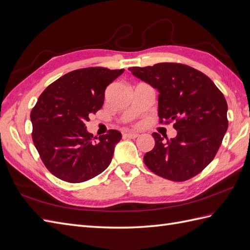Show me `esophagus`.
Wrapping results in <instances>:
<instances>
[{"label": "esophagus", "mask_w": 250, "mask_h": 250, "mask_svg": "<svg viewBox=\"0 0 250 250\" xmlns=\"http://www.w3.org/2000/svg\"><path fill=\"white\" fill-rule=\"evenodd\" d=\"M124 137L134 139V138H137L138 137V134L137 133H134V132H126V133L124 134Z\"/></svg>", "instance_id": "1"}]
</instances>
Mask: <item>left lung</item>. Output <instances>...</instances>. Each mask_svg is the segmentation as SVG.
Listing matches in <instances>:
<instances>
[{"instance_id": "obj_1", "label": "left lung", "mask_w": 250, "mask_h": 250, "mask_svg": "<svg viewBox=\"0 0 250 250\" xmlns=\"http://www.w3.org/2000/svg\"><path fill=\"white\" fill-rule=\"evenodd\" d=\"M129 70L157 89L159 124L174 121L177 131L167 142L152 134L155 146L144 156L146 166L173 182L197 175L213 161L227 131L223 93L209 77L186 64L163 62Z\"/></svg>"}]
</instances>
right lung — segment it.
Masks as SVG:
<instances>
[{"label": "right lung", "mask_w": 250, "mask_h": 250, "mask_svg": "<svg viewBox=\"0 0 250 250\" xmlns=\"http://www.w3.org/2000/svg\"><path fill=\"white\" fill-rule=\"evenodd\" d=\"M125 72L95 66L69 72L49 84L30 113L31 137L47 170L67 183H82L110 165L121 133L93 137L85 124L104 105L106 86Z\"/></svg>", "instance_id": "add662e5"}]
</instances>
